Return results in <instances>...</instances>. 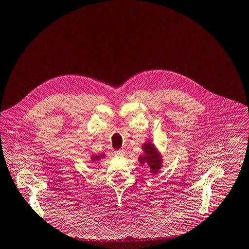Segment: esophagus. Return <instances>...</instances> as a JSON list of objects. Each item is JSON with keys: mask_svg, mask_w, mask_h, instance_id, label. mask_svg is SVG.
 <instances>
[{"mask_svg": "<svg viewBox=\"0 0 249 249\" xmlns=\"http://www.w3.org/2000/svg\"><path fill=\"white\" fill-rule=\"evenodd\" d=\"M114 155L117 157H123L124 156V151L123 150H117L114 152Z\"/></svg>", "mask_w": 249, "mask_h": 249, "instance_id": "34e87169", "label": "esophagus"}]
</instances>
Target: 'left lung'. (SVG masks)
Here are the masks:
<instances>
[{
	"label": "left lung",
	"mask_w": 249,
	"mask_h": 249,
	"mask_svg": "<svg viewBox=\"0 0 249 249\" xmlns=\"http://www.w3.org/2000/svg\"><path fill=\"white\" fill-rule=\"evenodd\" d=\"M142 149L144 151L143 155L139 157V162L142 165H147L150 168V171L154 174L158 172V170L162 166L161 155L157 152L154 144L150 142H146L142 145Z\"/></svg>",
	"instance_id": "obj_1"
}]
</instances>
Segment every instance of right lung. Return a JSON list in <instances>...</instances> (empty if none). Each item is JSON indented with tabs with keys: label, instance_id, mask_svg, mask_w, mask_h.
I'll return each mask as SVG.
<instances>
[{
	"label": "right lung",
	"instance_id": "1",
	"mask_svg": "<svg viewBox=\"0 0 249 249\" xmlns=\"http://www.w3.org/2000/svg\"><path fill=\"white\" fill-rule=\"evenodd\" d=\"M105 157V154H99V155H96V154H93L91 156V160L92 161H100L101 158H104Z\"/></svg>",
	"mask_w": 249,
	"mask_h": 249
}]
</instances>
